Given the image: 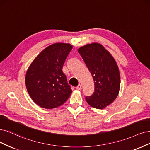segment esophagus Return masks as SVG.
<instances>
[{"instance_id": "1", "label": "esophagus", "mask_w": 150, "mask_h": 150, "mask_svg": "<svg viewBox=\"0 0 150 150\" xmlns=\"http://www.w3.org/2000/svg\"><path fill=\"white\" fill-rule=\"evenodd\" d=\"M76 89L80 90L81 89V85H80V84H79L78 85H77V86L76 87Z\"/></svg>"}]
</instances>
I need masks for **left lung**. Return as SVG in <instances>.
I'll return each instance as SVG.
<instances>
[{
  "instance_id": "8db88e82",
  "label": "left lung",
  "mask_w": 150,
  "mask_h": 150,
  "mask_svg": "<svg viewBox=\"0 0 150 150\" xmlns=\"http://www.w3.org/2000/svg\"><path fill=\"white\" fill-rule=\"evenodd\" d=\"M79 54L92 75L95 90L86 102L96 109H103L117 98L120 88V75L115 60L105 48L97 42L80 47Z\"/></svg>"
}]
</instances>
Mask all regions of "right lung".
I'll return each instance as SVG.
<instances>
[{
	"label": "right lung",
	"mask_w": 150,
	"mask_h": 150,
	"mask_svg": "<svg viewBox=\"0 0 150 150\" xmlns=\"http://www.w3.org/2000/svg\"><path fill=\"white\" fill-rule=\"evenodd\" d=\"M73 46L55 43L43 49L27 70L25 85L30 98L39 107L53 109L64 104L72 93L62 68Z\"/></svg>",
	"instance_id": "add662e5"
}]
</instances>
